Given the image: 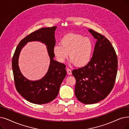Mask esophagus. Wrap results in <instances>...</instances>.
Instances as JSON below:
<instances>
[{
  "label": "esophagus",
  "mask_w": 129,
  "mask_h": 129,
  "mask_svg": "<svg viewBox=\"0 0 129 129\" xmlns=\"http://www.w3.org/2000/svg\"><path fill=\"white\" fill-rule=\"evenodd\" d=\"M66 71H67V73H68V74L69 75H71L72 74V71H71V69H70L69 68H67Z\"/></svg>",
  "instance_id": "1"
}]
</instances>
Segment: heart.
I'll use <instances>...</instances> for the list:
<instances>
[{"instance_id":"obj_1","label":"heart","mask_w":129,"mask_h":129,"mask_svg":"<svg viewBox=\"0 0 129 129\" xmlns=\"http://www.w3.org/2000/svg\"><path fill=\"white\" fill-rule=\"evenodd\" d=\"M53 54L56 59L64 63L70 54V62L78 67L86 65L91 60L93 51V43L90 38L74 33L64 35L60 44L53 47Z\"/></svg>"}]
</instances>
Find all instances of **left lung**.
<instances>
[{"instance_id":"obj_1","label":"left lung","mask_w":129,"mask_h":129,"mask_svg":"<svg viewBox=\"0 0 129 129\" xmlns=\"http://www.w3.org/2000/svg\"><path fill=\"white\" fill-rule=\"evenodd\" d=\"M88 31L97 40L92 57L86 65L72 71L76 80L75 96L86 104L106 98L113 88L117 69V56L111 42L101 34Z\"/></svg>"}]
</instances>
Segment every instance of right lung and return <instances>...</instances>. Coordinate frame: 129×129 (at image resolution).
I'll use <instances>...</instances> for the list:
<instances>
[{
  "mask_svg": "<svg viewBox=\"0 0 129 129\" xmlns=\"http://www.w3.org/2000/svg\"><path fill=\"white\" fill-rule=\"evenodd\" d=\"M57 27L42 28L23 39L18 44L12 59V68L17 91L28 101L36 104L48 103L57 97L60 86L66 75L65 65L53 58L55 45V31ZM39 41L47 46L50 64L46 75L42 79L30 81L22 75L18 66V58L21 49L28 42Z\"/></svg>",
  "mask_w": 129,
  "mask_h": 129,
  "instance_id": "obj_1",
  "label": "right lung"
}]
</instances>
